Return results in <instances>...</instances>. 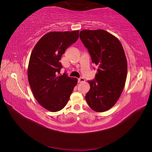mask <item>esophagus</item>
<instances>
[{"mask_svg":"<svg viewBox=\"0 0 152 152\" xmlns=\"http://www.w3.org/2000/svg\"><path fill=\"white\" fill-rule=\"evenodd\" d=\"M77 81H78V83H82V82H85V81L86 80H85L83 77H80V78L77 80Z\"/></svg>","mask_w":152,"mask_h":152,"instance_id":"esophagus-1","label":"esophagus"}]
</instances>
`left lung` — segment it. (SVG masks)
<instances>
[{
    "label": "left lung",
    "instance_id": "8db88e82",
    "mask_svg": "<svg viewBox=\"0 0 152 152\" xmlns=\"http://www.w3.org/2000/svg\"><path fill=\"white\" fill-rule=\"evenodd\" d=\"M80 38L97 66L95 79L88 81L90 89L86 100L96 112L111 109L118 101L125 86L128 64L124 48L113 35L104 30H84Z\"/></svg>",
    "mask_w": 152,
    "mask_h": 152
}]
</instances>
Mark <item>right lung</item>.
<instances>
[{
    "label": "right lung",
    "instance_id": "obj_1",
    "mask_svg": "<svg viewBox=\"0 0 152 152\" xmlns=\"http://www.w3.org/2000/svg\"><path fill=\"white\" fill-rule=\"evenodd\" d=\"M79 37V30L51 31L42 37L30 58L28 79L39 104L51 112L64 107L77 83L66 73L60 75V60L66 48Z\"/></svg>",
    "mask_w": 152,
    "mask_h": 152
}]
</instances>
